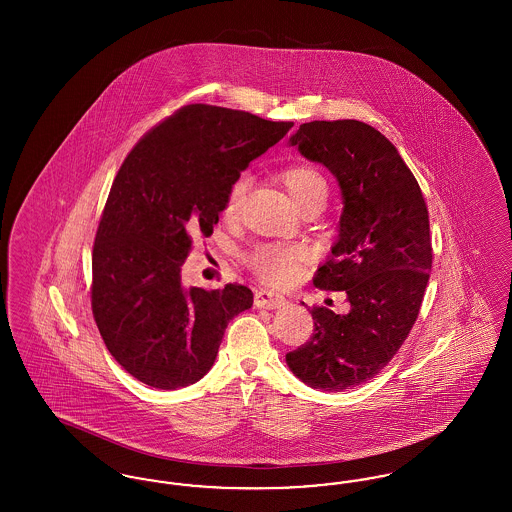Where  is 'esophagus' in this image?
Returning a JSON list of instances; mask_svg holds the SVG:
<instances>
[{
	"label": "esophagus",
	"mask_w": 512,
	"mask_h": 512,
	"mask_svg": "<svg viewBox=\"0 0 512 512\" xmlns=\"http://www.w3.org/2000/svg\"><path fill=\"white\" fill-rule=\"evenodd\" d=\"M286 303V297L280 293L270 292V290H259L255 292V305L263 309H278Z\"/></svg>",
	"instance_id": "1"
}]
</instances>
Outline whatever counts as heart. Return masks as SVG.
Instances as JSON below:
<instances>
[{
  "instance_id": "1",
  "label": "heart",
  "mask_w": 512,
  "mask_h": 512,
  "mask_svg": "<svg viewBox=\"0 0 512 512\" xmlns=\"http://www.w3.org/2000/svg\"><path fill=\"white\" fill-rule=\"evenodd\" d=\"M280 180L299 207L313 201L315 197L326 195V182L322 174L311 165L286 167L280 172ZM245 190V178L234 180L224 201L222 215L226 219H234L240 213ZM303 259L305 249L301 245L263 244L257 245L247 253V265L253 268V272L259 278H263L272 286H288L295 282L299 278Z\"/></svg>"
}]
</instances>
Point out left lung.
<instances>
[{"label": "left lung", "mask_w": 512, "mask_h": 512, "mask_svg": "<svg viewBox=\"0 0 512 512\" xmlns=\"http://www.w3.org/2000/svg\"><path fill=\"white\" fill-rule=\"evenodd\" d=\"M290 146L340 184L338 242L313 282L347 293L351 309L313 307V336L286 363L315 390H351L390 363L418 317L432 270L428 209L399 151L370 124L305 122Z\"/></svg>", "instance_id": "1"}]
</instances>
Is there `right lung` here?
<instances>
[{
    "label": "right lung",
    "mask_w": 512,
    "mask_h": 512,
    "mask_svg": "<svg viewBox=\"0 0 512 512\" xmlns=\"http://www.w3.org/2000/svg\"><path fill=\"white\" fill-rule=\"evenodd\" d=\"M293 122L194 103L134 146L115 176L92 253V311L115 361L157 390L186 388L215 363L228 322L251 309L240 284L186 288L194 236H211L234 180Z\"/></svg>",
    "instance_id": "1"
}]
</instances>
